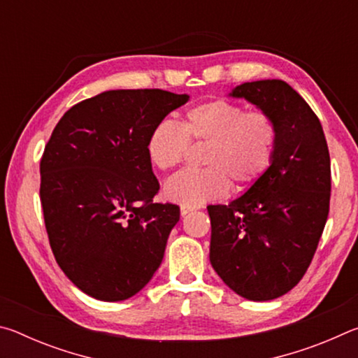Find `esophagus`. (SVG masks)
Masks as SVG:
<instances>
[{
	"label": "esophagus",
	"instance_id": "34e87169",
	"mask_svg": "<svg viewBox=\"0 0 358 358\" xmlns=\"http://www.w3.org/2000/svg\"><path fill=\"white\" fill-rule=\"evenodd\" d=\"M191 211H194V207H186V205H181V208H180V213H181V216L189 215Z\"/></svg>",
	"mask_w": 358,
	"mask_h": 358
}]
</instances>
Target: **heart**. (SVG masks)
<instances>
[{
	"instance_id": "1",
	"label": "heart",
	"mask_w": 358,
	"mask_h": 358,
	"mask_svg": "<svg viewBox=\"0 0 358 358\" xmlns=\"http://www.w3.org/2000/svg\"><path fill=\"white\" fill-rule=\"evenodd\" d=\"M280 131L265 110H246L227 99L187 108L180 126L162 120L150 131L147 156L156 171L169 172L183 162L189 143H207L203 169L185 171L167 181L166 197L186 207L217 201L230 183L246 189L264 177L273 162Z\"/></svg>"
}]
</instances>
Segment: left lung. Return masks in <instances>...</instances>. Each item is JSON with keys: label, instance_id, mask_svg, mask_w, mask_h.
<instances>
[{"label": "left lung", "instance_id": "1", "mask_svg": "<svg viewBox=\"0 0 358 358\" xmlns=\"http://www.w3.org/2000/svg\"><path fill=\"white\" fill-rule=\"evenodd\" d=\"M245 98L275 118L273 162L229 205H208L210 262L235 294L273 300L300 282L317 250L330 210V155L320 121L282 80L238 85Z\"/></svg>", "mask_w": 358, "mask_h": 358}]
</instances>
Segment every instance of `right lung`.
I'll return each mask as SVG.
<instances>
[{"instance_id": "add662e5", "label": "right lung", "mask_w": 358, "mask_h": 358, "mask_svg": "<svg viewBox=\"0 0 358 358\" xmlns=\"http://www.w3.org/2000/svg\"><path fill=\"white\" fill-rule=\"evenodd\" d=\"M189 99L157 88L112 90L71 107L41 157V205L59 268L93 299L120 301L147 286L180 220L156 203L147 138Z\"/></svg>"}]
</instances>
